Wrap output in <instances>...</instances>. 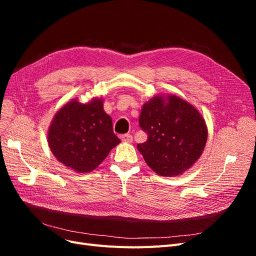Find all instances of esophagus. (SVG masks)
Segmentation results:
<instances>
[{"label":"esophagus","mask_w":256,"mask_h":256,"mask_svg":"<svg viewBox=\"0 0 256 256\" xmlns=\"http://www.w3.org/2000/svg\"><path fill=\"white\" fill-rule=\"evenodd\" d=\"M120 138H122V142H127V143H130V142H132V140H134V138H132V136H131V134H122V136H120Z\"/></svg>","instance_id":"esophagus-1"}]
</instances>
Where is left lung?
Masks as SVG:
<instances>
[{
  "label": "left lung",
  "instance_id": "8db88e82",
  "mask_svg": "<svg viewBox=\"0 0 256 256\" xmlns=\"http://www.w3.org/2000/svg\"><path fill=\"white\" fill-rule=\"evenodd\" d=\"M154 97L143 106L138 125L147 141L138 150L154 172L161 176L180 175L202 154L207 127L202 116L176 96Z\"/></svg>",
  "mask_w": 256,
  "mask_h": 256
}]
</instances>
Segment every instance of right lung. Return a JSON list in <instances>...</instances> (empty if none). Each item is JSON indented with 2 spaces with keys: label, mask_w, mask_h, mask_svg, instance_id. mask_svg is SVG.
Wrapping results in <instances>:
<instances>
[{
  "label": "right lung",
  "mask_w": 256,
  "mask_h": 256,
  "mask_svg": "<svg viewBox=\"0 0 256 256\" xmlns=\"http://www.w3.org/2000/svg\"><path fill=\"white\" fill-rule=\"evenodd\" d=\"M50 150L64 166L78 173L92 172L120 140L99 99L84 104L68 102L56 114L48 134Z\"/></svg>",
  "instance_id": "right-lung-1"
}]
</instances>
